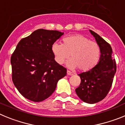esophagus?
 I'll list each match as a JSON object with an SVG mask.
<instances>
[{
	"mask_svg": "<svg viewBox=\"0 0 125 125\" xmlns=\"http://www.w3.org/2000/svg\"><path fill=\"white\" fill-rule=\"evenodd\" d=\"M67 74H68V75H73V73L72 72H71L70 71L67 70Z\"/></svg>",
	"mask_w": 125,
	"mask_h": 125,
	"instance_id": "1",
	"label": "esophagus"
}]
</instances>
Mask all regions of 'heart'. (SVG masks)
<instances>
[{"mask_svg":"<svg viewBox=\"0 0 125 125\" xmlns=\"http://www.w3.org/2000/svg\"><path fill=\"white\" fill-rule=\"evenodd\" d=\"M51 51L58 64L63 63L70 56L71 59L68 62V66L71 68L78 67L83 71L93 69L98 64L101 55L98 43L81 34L65 37L63 44L55 42Z\"/></svg>","mask_w":125,"mask_h":125,"instance_id":"heart-1","label":"heart"}]
</instances>
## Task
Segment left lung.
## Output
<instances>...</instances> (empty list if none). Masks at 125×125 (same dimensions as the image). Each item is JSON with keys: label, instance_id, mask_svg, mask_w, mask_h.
Here are the masks:
<instances>
[{"label": "left lung", "instance_id": "1", "mask_svg": "<svg viewBox=\"0 0 125 125\" xmlns=\"http://www.w3.org/2000/svg\"><path fill=\"white\" fill-rule=\"evenodd\" d=\"M89 31L100 47V59L98 64L91 70L78 74L81 83L75 91L84 102L93 104L103 100L110 91L116 71V64L110 44L94 31Z\"/></svg>", "mask_w": 125, "mask_h": 125}]
</instances>
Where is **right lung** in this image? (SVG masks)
I'll return each instance as SVG.
<instances>
[{
    "label": "right lung",
    "mask_w": 125,
    "mask_h": 125,
    "mask_svg": "<svg viewBox=\"0 0 125 125\" xmlns=\"http://www.w3.org/2000/svg\"><path fill=\"white\" fill-rule=\"evenodd\" d=\"M57 31L37 29L22 39L11 56L12 79L25 98L40 102L49 98L66 68L54 60V42L63 35Z\"/></svg>",
    "instance_id": "add662e5"
}]
</instances>
